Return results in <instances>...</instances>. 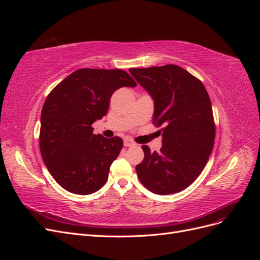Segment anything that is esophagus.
Instances as JSON below:
<instances>
[{
	"label": "esophagus",
	"mask_w": 260,
	"mask_h": 260,
	"mask_svg": "<svg viewBox=\"0 0 260 260\" xmlns=\"http://www.w3.org/2000/svg\"><path fill=\"white\" fill-rule=\"evenodd\" d=\"M135 144H136V143L133 142V141H132V140H130V139H124V141H123V145H124L125 147L133 146Z\"/></svg>",
	"instance_id": "34e87169"
}]
</instances>
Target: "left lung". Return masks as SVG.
<instances>
[{
  "label": "left lung",
  "instance_id": "obj_1",
  "mask_svg": "<svg viewBox=\"0 0 260 260\" xmlns=\"http://www.w3.org/2000/svg\"><path fill=\"white\" fill-rule=\"evenodd\" d=\"M133 78L154 100L153 122L162 129L160 152L143 145L136 170L142 184L168 195L190 186L203 171L215 143L210 99L198 78L177 65L130 68Z\"/></svg>",
  "mask_w": 260,
  "mask_h": 260
}]
</instances>
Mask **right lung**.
Segmentation results:
<instances>
[{"instance_id":"obj_1","label":"right lung","mask_w":260,"mask_h":260,"mask_svg":"<svg viewBox=\"0 0 260 260\" xmlns=\"http://www.w3.org/2000/svg\"><path fill=\"white\" fill-rule=\"evenodd\" d=\"M136 81L121 69L82 68L51 91L41 112L40 151L55 181L70 193L99 191L109 167L119 155V137L94 135L92 123L108 111L113 93L135 88Z\"/></svg>"}]
</instances>
